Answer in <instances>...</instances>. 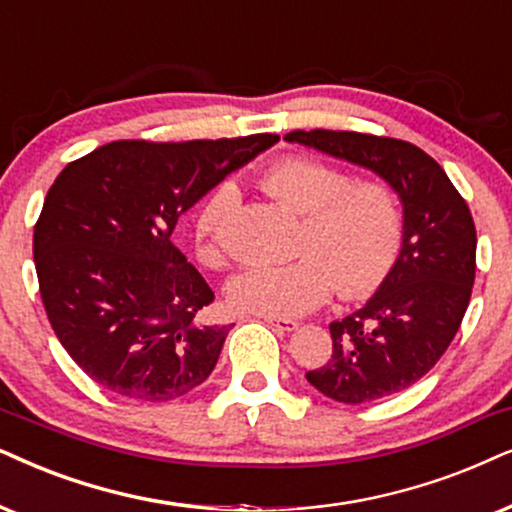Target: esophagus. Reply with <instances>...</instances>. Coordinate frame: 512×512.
I'll list each match as a JSON object with an SVG mask.
<instances>
[{"instance_id": "esophagus-1", "label": "esophagus", "mask_w": 512, "mask_h": 512, "mask_svg": "<svg viewBox=\"0 0 512 512\" xmlns=\"http://www.w3.org/2000/svg\"><path fill=\"white\" fill-rule=\"evenodd\" d=\"M264 321H267L269 326L278 333H290V331H295L297 326H300V323L293 321V319H278V316H264Z\"/></svg>"}]
</instances>
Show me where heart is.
<instances>
[{"instance_id": "obj_1", "label": "heart", "mask_w": 512, "mask_h": 512, "mask_svg": "<svg viewBox=\"0 0 512 512\" xmlns=\"http://www.w3.org/2000/svg\"><path fill=\"white\" fill-rule=\"evenodd\" d=\"M264 193L300 215L288 264L252 267L226 288L238 312L262 316H300L328 300L371 295L390 276L404 241V210L399 193L380 177H352L345 167L288 155L262 172ZM241 203L231 181L212 189L193 217L198 260L222 269L229 260L226 224Z\"/></svg>"}]
</instances>
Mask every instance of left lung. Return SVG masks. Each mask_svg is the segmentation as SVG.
Wrapping results in <instances>:
<instances>
[{
	"label": "left lung",
	"instance_id": "8db88e82",
	"mask_svg": "<svg viewBox=\"0 0 512 512\" xmlns=\"http://www.w3.org/2000/svg\"><path fill=\"white\" fill-rule=\"evenodd\" d=\"M283 139L368 167L404 205L397 264L364 309L331 323V359L307 380L342 404L406 390L437 364L468 309L477 250L468 203L437 160L409 141L340 129H295Z\"/></svg>",
	"mask_w": 512,
	"mask_h": 512
}]
</instances>
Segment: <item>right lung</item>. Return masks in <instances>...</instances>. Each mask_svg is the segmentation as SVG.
Listing matches in <instances>:
<instances>
[{"instance_id":"obj_1","label":"right lung","mask_w":512,"mask_h":512,"mask_svg":"<svg viewBox=\"0 0 512 512\" xmlns=\"http://www.w3.org/2000/svg\"><path fill=\"white\" fill-rule=\"evenodd\" d=\"M276 141L122 139L63 167L32 255L51 328L96 385L170 401L212 373L231 326L198 321L215 293L172 231L198 198Z\"/></svg>"}]
</instances>
